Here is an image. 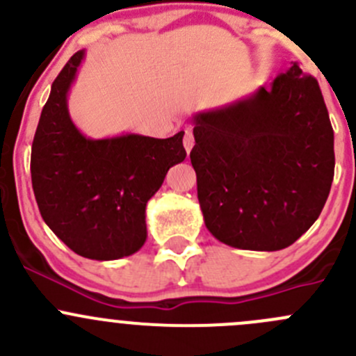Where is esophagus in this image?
Returning <instances> with one entry per match:
<instances>
[{
  "label": "esophagus",
  "mask_w": 356,
  "mask_h": 356,
  "mask_svg": "<svg viewBox=\"0 0 356 356\" xmlns=\"http://www.w3.org/2000/svg\"><path fill=\"white\" fill-rule=\"evenodd\" d=\"M193 146H195V138H193V132L191 131H186L184 134V148H186V153H191Z\"/></svg>",
  "instance_id": "1"
}]
</instances>
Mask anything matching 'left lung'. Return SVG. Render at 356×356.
Here are the masks:
<instances>
[{"label":"left lung","instance_id":"obj_1","mask_svg":"<svg viewBox=\"0 0 356 356\" xmlns=\"http://www.w3.org/2000/svg\"><path fill=\"white\" fill-rule=\"evenodd\" d=\"M191 163L204 225L239 250L277 251L314 225L334 177L318 82L296 62L270 86L193 115Z\"/></svg>","mask_w":356,"mask_h":356}]
</instances>
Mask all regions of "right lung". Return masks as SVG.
Instances as JSON below:
<instances>
[{
    "instance_id": "obj_1",
    "label": "right lung",
    "mask_w": 356,
    "mask_h": 356,
    "mask_svg": "<svg viewBox=\"0 0 356 356\" xmlns=\"http://www.w3.org/2000/svg\"><path fill=\"white\" fill-rule=\"evenodd\" d=\"M86 51L75 53L51 86L31 153L42 220L77 254L118 260L145 245L146 203L168 168L186 158L184 132L167 139L120 134L92 139L68 113V92Z\"/></svg>"
}]
</instances>
